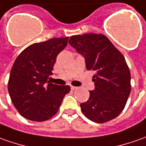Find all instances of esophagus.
<instances>
[{
    "mask_svg": "<svg viewBox=\"0 0 146 146\" xmlns=\"http://www.w3.org/2000/svg\"><path fill=\"white\" fill-rule=\"evenodd\" d=\"M77 89H78V88H77V87H76V86H71V90H77Z\"/></svg>",
    "mask_w": 146,
    "mask_h": 146,
    "instance_id": "obj_1",
    "label": "esophagus"
}]
</instances>
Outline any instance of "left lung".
Returning <instances> with one entry per match:
<instances>
[{
    "instance_id": "obj_1",
    "label": "left lung",
    "mask_w": 146,
    "mask_h": 146,
    "mask_svg": "<svg viewBox=\"0 0 146 146\" xmlns=\"http://www.w3.org/2000/svg\"><path fill=\"white\" fill-rule=\"evenodd\" d=\"M69 43L85 57L86 69L95 72V89L81 104L83 114L96 123L117 117L131 91L130 72L122 53L103 34L72 36Z\"/></svg>"
}]
</instances>
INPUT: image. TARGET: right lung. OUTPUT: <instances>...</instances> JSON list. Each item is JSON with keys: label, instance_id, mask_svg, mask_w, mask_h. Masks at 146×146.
Returning a JSON list of instances; mask_svg holds the SVG:
<instances>
[{"label": "right lung", "instance_id": "right-lung-1", "mask_svg": "<svg viewBox=\"0 0 146 146\" xmlns=\"http://www.w3.org/2000/svg\"><path fill=\"white\" fill-rule=\"evenodd\" d=\"M69 37L52 38L25 48L15 60L8 82L12 102L19 113L33 121H44L57 113L69 86L48 81L57 55Z\"/></svg>", "mask_w": 146, "mask_h": 146}]
</instances>
